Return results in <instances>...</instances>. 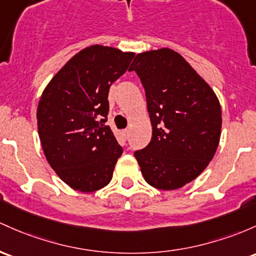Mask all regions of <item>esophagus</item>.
Segmentation results:
<instances>
[{
    "mask_svg": "<svg viewBox=\"0 0 256 256\" xmlns=\"http://www.w3.org/2000/svg\"><path fill=\"white\" fill-rule=\"evenodd\" d=\"M128 130H122L120 131V136H122V138L124 141H126V138H128Z\"/></svg>",
    "mask_w": 256,
    "mask_h": 256,
    "instance_id": "1",
    "label": "esophagus"
}]
</instances>
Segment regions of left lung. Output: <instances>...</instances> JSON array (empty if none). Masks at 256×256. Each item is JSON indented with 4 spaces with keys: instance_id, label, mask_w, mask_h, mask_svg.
I'll return each mask as SVG.
<instances>
[{
    "instance_id": "obj_1",
    "label": "left lung",
    "mask_w": 256,
    "mask_h": 256,
    "mask_svg": "<svg viewBox=\"0 0 256 256\" xmlns=\"http://www.w3.org/2000/svg\"><path fill=\"white\" fill-rule=\"evenodd\" d=\"M128 70L141 80L152 122L150 142L134 152L143 178L158 190L184 187L218 150L222 122L218 97L172 50L140 53Z\"/></svg>"
}]
</instances>
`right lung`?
Wrapping results in <instances>:
<instances>
[{
  "label": "right lung",
  "mask_w": 256,
  "mask_h": 256,
  "mask_svg": "<svg viewBox=\"0 0 256 256\" xmlns=\"http://www.w3.org/2000/svg\"><path fill=\"white\" fill-rule=\"evenodd\" d=\"M132 52L90 46L70 60L44 88L38 108V136L57 175L74 190L94 192L110 182L122 148L106 126L110 85Z\"/></svg>",
  "instance_id": "add662e5"
}]
</instances>
